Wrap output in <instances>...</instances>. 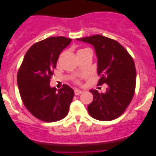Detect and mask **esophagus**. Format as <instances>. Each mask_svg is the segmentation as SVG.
Instances as JSON below:
<instances>
[{
	"label": "esophagus",
	"mask_w": 156,
	"mask_h": 156,
	"mask_svg": "<svg viewBox=\"0 0 156 156\" xmlns=\"http://www.w3.org/2000/svg\"><path fill=\"white\" fill-rule=\"evenodd\" d=\"M82 92H83V91L81 90H78V89H75V95H79V94H81Z\"/></svg>",
	"instance_id": "34e87169"
}]
</instances>
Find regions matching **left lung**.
Masks as SVG:
<instances>
[{
  "instance_id": "left-lung-1",
  "label": "left lung",
  "mask_w": 156,
  "mask_h": 156,
  "mask_svg": "<svg viewBox=\"0 0 156 156\" xmlns=\"http://www.w3.org/2000/svg\"><path fill=\"white\" fill-rule=\"evenodd\" d=\"M92 45L97 57L98 84L108 85L105 93L90 90L94 100L88 105L90 116L100 121H111L125 111L133 97L136 86V69L133 59L119 42L96 34L77 38Z\"/></svg>"
}]
</instances>
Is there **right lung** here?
Returning <instances> with one entry per match:
<instances>
[{"instance_id":"1","label":"right lung","mask_w":156,"mask_h":156,"mask_svg":"<svg viewBox=\"0 0 156 156\" xmlns=\"http://www.w3.org/2000/svg\"><path fill=\"white\" fill-rule=\"evenodd\" d=\"M72 39L50 37L34 44L26 53L17 75L22 100L31 115L40 120L53 122L67 115L75 93L64 84L56 90L50 79L59 54Z\"/></svg>"}]
</instances>
